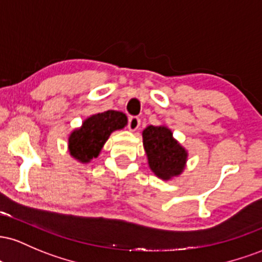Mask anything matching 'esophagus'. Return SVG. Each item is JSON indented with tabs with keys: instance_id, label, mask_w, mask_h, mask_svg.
<instances>
[{
	"instance_id": "1",
	"label": "esophagus",
	"mask_w": 262,
	"mask_h": 262,
	"mask_svg": "<svg viewBox=\"0 0 262 262\" xmlns=\"http://www.w3.org/2000/svg\"><path fill=\"white\" fill-rule=\"evenodd\" d=\"M140 123H141L140 117H137V116H130V117H128L127 125H128V128H130L131 131H136L137 128L140 127Z\"/></svg>"
}]
</instances>
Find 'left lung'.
<instances>
[{
  "instance_id": "1",
  "label": "left lung",
  "mask_w": 262,
  "mask_h": 262,
  "mask_svg": "<svg viewBox=\"0 0 262 262\" xmlns=\"http://www.w3.org/2000/svg\"><path fill=\"white\" fill-rule=\"evenodd\" d=\"M143 146L148 157L149 168L162 179L181 174L187 160V152L172 132L163 126H148L143 130Z\"/></svg>"
}]
</instances>
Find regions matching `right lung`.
I'll return each instance as SVG.
<instances>
[{
    "label": "right lung",
    "instance_id": "obj_1",
    "mask_svg": "<svg viewBox=\"0 0 262 262\" xmlns=\"http://www.w3.org/2000/svg\"><path fill=\"white\" fill-rule=\"evenodd\" d=\"M126 123L127 117L119 111L107 110L93 115L85 120L79 130L70 135V155L83 163L90 162L93 158L98 157L111 132L120 130Z\"/></svg>",
    "mask_w": 262,
    "mask_h": 262
}]
</instances>
